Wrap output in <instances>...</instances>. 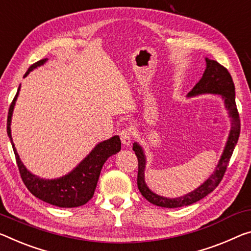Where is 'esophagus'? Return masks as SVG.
I'll list each match as a JSON object with an SVG mask.
<instances>
[{
  "label": "esophagus",
  "mask_w": 251,
  "mask_h": 251,
  "mask_svg": "<svg viewBox=\"0 0 251 251\" xmlns=\"http://www.w3.org/2000/svg\"><path fill=\"white\" fill-rule=\"evenodd\" d=\"M119 137H121V141L124 146H129L132 144V130L129 128L123 129L121 133H119Z\"/></svg>",
  "instance_id": "34e87169"
}]
</instances>
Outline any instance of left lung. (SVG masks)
<instances>
[{"mask_svg": "<svg viewBox=\"0 0 251 251\" xmlns=\"http://www.w3.org/2000/svg\"><path fill=\"white\" fill-rule=\"evenodd\" d=\"M206 68L202 78L199 80L193 89L188 94V97L198 96L202 94H216L220 95L222 99L225 100V106L229 113V117L231 118V129H230L228 141L225 146L224 153L221 155L220 161H219L216 171L212 176L206 180L203 184H201L198 189L192 192H190L185 196L180 198L169 199L161 196H157L156 193L152 192L149 189V186L145 183V164L146 158L144 155L142 146L138 143H134L133 151L136 154L138 160V173H137V186L142 196L144 197L147 201L151 202L157 206L162 208H180V206L190 205L196 202L200 201L201 199L208 196L212 191L217 188L219 183L221 182L224 177L226 170L228 168L229 161L231 158L234 147L238 142L240 134V118L239 113H238L237 105H236V97H234V83L232 81L231 75L229 71L221 66L220 63L216 60H210L205 58Z\"/></svg>", "mask_w": 251, "mask_h": 251, "instance_id": "left-lung-1", "label": "left lung"}]
</instances>
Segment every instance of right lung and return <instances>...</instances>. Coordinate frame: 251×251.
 Returning <instances> with one entry per match:
<instances>
[{
  "instance_id": "obj_1",
  "label": "right lung",
  "mask_w": 251,
  "mask_h": 251,
  "mask_svg": "<svg viewBox=\"0 0 251 251\" xmlns=\"http://www.w3.org/2000/svg\"><path fill=\"white\" fill-rule=\"evenodd\" d=\"M46 61L47 59H42V60L33 63L27 69L25 77L29 75L30 71H32L39 66H42ZM19 91L20 87L10 106L9 114H7L6 130L12 147H13L15 160H17L20 176L22 177L23 183L34 197L47 202V203L60 206V208H75V206L86 204L94 196L99 174H100L104 163L111 155L116 154L121 151L122 143L119 140V136L115 135L109 140L98 143L95 146V149L70 173L65 176L53 178V180H45V178L35 176L23 165V163L19 157L17 149L13 144V141H12L11 121Z\"/></svg>"
}]
</instances>
